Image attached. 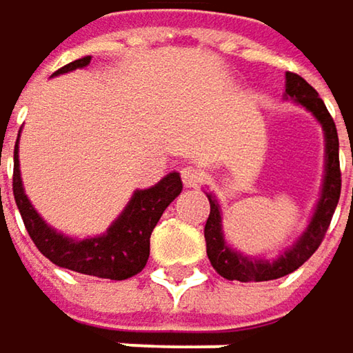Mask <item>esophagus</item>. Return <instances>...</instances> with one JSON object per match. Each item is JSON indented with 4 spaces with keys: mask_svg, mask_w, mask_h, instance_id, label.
Here are the masks:
<instances>
[{
    "mask_svg": "<svg viewBox=\"0 0 353 353\" xmlns=\"http://www.w3.org/2000/svg\"><path fill=\"white\" fill-rule=\"evenodd\" d=\"M181 179H183V185H185L187 189H195V187H199L201 181H203L201 172H199L195 166H185V168L181 170Z\"/></svg>",
    "mask_w": 353,
    "mask_h": 353,
    "instance_id": "1",
    "label": "esophagus"
}]
</instances>
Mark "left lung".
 <instances>
[{
    "label": "left lung",
    "instance_id": "left-lung-1",
    "mask_svg": "<svg viewBox=\"0 0 353 353\" xmlns=\"http://www.w3.org/2000/svg\"><path fill=\"white\" fill-rule=\"evenodd\" d=\"M285 94L292 96L296 102L306 106L323 125L325 131V141H327V174L323 183V193L319 199V205L314 210V216L306 228V232L300 236V241L285 251L279 259L275 261H263V259H249L243 257L241 253L232 251L224 243L222 234V216H220V205L214 195L208 193L210 199V218L205 222V247H208V257L212 267L226 279H236V281H269L283 277L292 271H296L304 261L310 259V255L321 247L327 228L331 224L333 212L339 201L341 193V170H339V137H337V127L333 117L329 114L325 102L321 100L319 92L312 88L304 78L298 74L288 72L285 74ZM353 164V160H352Z\"/></svg>",
    "mask_w": 353,
    "mask_h": 353
}]
</instances>
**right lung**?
Returning a JSON list of instances; mask_svg holds the SVG:
<instances>
[{"label":"right lung","mask_w":353,"mask_h":353,"mask_svg":"<svg viewBox=\"0 0 353 353\" xmlns=\"http://www.w3.org/2000/svg\"><path fill=\"white\" fill-rule=\"evenodd\" d=\"M90 57L76 59L63 65L57 74H65L78 68H86ZM1 166V150H0ZM14 199L24 220V226L37 245V249L51 261V263L72 269L76 273L96 275L104 279H127L137 275L150 257V236L156 228L164 210L172 203V199L183 191V183L179 172L166 174L158 185L135 191L125 212L114 220V224L106 230V234L96 239L74 241L68 239L53 228H49L37 210L30 205L22 179H20V164H18V141L14 148Z\"/></svg>","instance_id":"right-lung-1"}]
</instances>
